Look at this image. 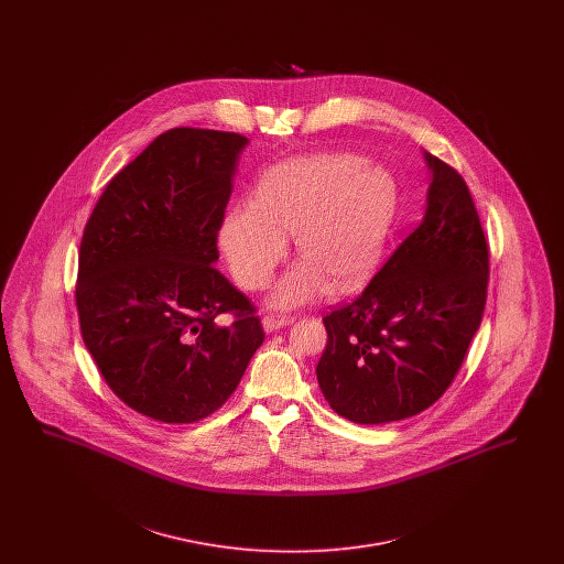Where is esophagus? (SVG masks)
<instances>
[{"label":"esophagus","mask_w":564,"mask_h":564,"mask_svg":"<svg viewBox=\"0 0 564 564\" xmlns=\"http://www.w3.org/2000/svg\"><path fill=\"white\" fill-rule=\"evenodd\" d=\"M292 322H294L292 317H272V315H267L262 319V327H264V332H276V329H281V327H285V325H290Z\"/></svg>","instance_id":"obj_1"}]
</instances>
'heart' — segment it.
Returning <instances> with one entry per match:
<instances>
[{"label":"heart","mask_w":564,"mask_h":564,"mask_svg":"<svg viewBox=\"0 0 564 564\" xmlns=\"http://www.w3.org/2000/svg\"><path fill=\"white\" fill-rule=\"evenodd\" d=\"M398 182L357 154H311L272 166L253 200L235 203L217 245L237 279L264 290L294 235L302 260L274 288L270 304L288 311L334 290L359 288L375 272L398 214Z\"/></svg>","instance_id":"b5f03b06"}]
</instances>
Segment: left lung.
Returning <instances> with one entry per match:
<instances>
[{
  "label": "left lung",
  "instance_id": "left-lung-1",
  "mask_svg": "<svg viewBox=\"0 0 564 564\" xmlns=\"http://www.w3.org/2000/svg\"><path fill=\"white\" fill-rule=\"evenodd\" d=\"M419 226L352 302L323 317L317 380L332 410L359 425L414 416L455 380L482 322L488 245L467 184L425 152Z\"/></svg>",
  "mask_w": 564,
  "mask_h": 564
}]
</instances>
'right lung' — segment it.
<instances>
[{
  "mask_svg": "<svg viewBox=\"0 0 564 564\" xmlns=\"http://www.w3.org/2000/svg\"><path fill=\"white\" fill-rule=\"evenodd\" d=\"M247 137L171 129L101 194L80 242L84 345L109 389L161 423L226 402L264 343L253 304L214 264ZM230 312L236 322L219 326Z\"/></svg>",
  "mask_w": 564,
  "mask_h": 564,
  "instance_id": "obj_1",
  "label": "right lung"
}]
</instances>
